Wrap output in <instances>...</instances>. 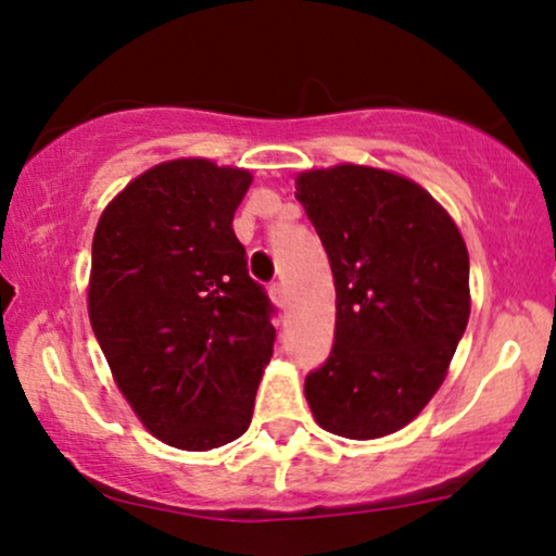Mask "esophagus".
<instances>
[{
    "label": "esophagus",
    "mask_w": 556,
    "mask_h": 556,
    "mask_svg": "<svg viewBox=\"0 0 556 556\" xmlns=\"http://www.w3.org/2000/svg\"><path fill=\"white\" fill-rule=\"evenodd\" d=\"M270 299L280 306V309H286V289H283V283H273L270 286Z\"/></svg>",
    "instance_id": "obj_1"
}]
</instances>
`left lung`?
Segmentation results:
<instances>
[{
  "label": "left lung",
  "mask_w": 556,
  "mask_h": 556,
  "mask_svg": "<svg viewBox=\"0 0 556 556\" xmlns=\"http://www.w3.org/2000/svg\"><path fill=\"white\" fill-rule=\"evenodd\" d=\"M296 200L336 283V345L306 377V403L325 432L388 437L432 401L466 332V241L427 189L388 168H309Z\"/></svg>",
  "instance_id": "left-lung-1"
}]
</instances>
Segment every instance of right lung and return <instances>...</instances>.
Returning <instances> with one entry per match:
<instances>
[{
    "label": "right lung",
    "mask_w": 556,
    "mask_h": 556,
    "mask_svg": "<svg viewBox=\"0 0 556 556\" xmlns=\"http://www.w3.org/2000/svg\"><path fill=\"white\" fill-rule=\"evenodd\" d=\"M247 168L172 159L135 176L93 233L88 315L150 434L205 453L247 432L276 328L231 220Z\"/></svg>",
    "instance_id": "1"
}]
</instances>
